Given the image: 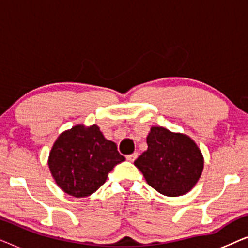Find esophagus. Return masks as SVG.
Masks as SVG:
<instances>
[{"label": "esophagus", "mask_w": 248, "mask_h": 248, "mask_svg": "<svg viewBox=\"0 0 248 248\" xmlns=\"http://www.w3.org/2000/svg\"><path fill=\"white\" fill-rule=\"evenodd\" d=\"M137 158H138V154H137V152H134V154L126 155V159H127L128 161H134Z\"/></svg>", "instance_id": "34e87169"}]
</instances>
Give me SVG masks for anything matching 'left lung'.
I'll list each match as a JSON object with an SVG mask.
<instances>
[{
	"mask_svg": "<svg viewBox=\"0 0 248 248\" xmlns=\"http://www.w3.org/2000/svg\"><path fill=\"white\" fill-rule=\"evenodd\" d=\"M148 150L134 165L155 191L166 196L184 195L201 177L202 152L186 134L152 126L147 137Z\"/></svg>",
	"mask_w": 248,
	"mask_h": 248,
	"instance_id": "obj_1",
	"label": "left lung"
}]
</instances>
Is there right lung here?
Here are the masks:
<instances>
[{"instance_id": "1", "label": "right lung", "mask_w": 248, "mask_h": 248, "mask_svg": "<svg viewBox=\"0 0 248 248\" xmlns=\"http://www.w3.org/2000/svg\"><path fill=\"white\" fill-rule=\"evenodd\" d=\"M125 158L97 125H76L60 134L48 157L54 181L74 198H86L106 182L108 172Z\"/></svg>"}]
</instances>
